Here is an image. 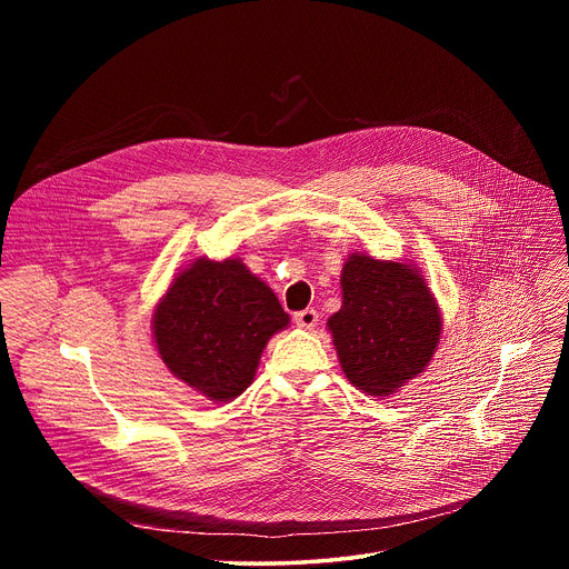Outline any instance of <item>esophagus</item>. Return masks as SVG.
Listing matches in <instances>:
<instances>
[{
    "label": "esophagus",
    "mask_w": 569,
    "mask_h": 569,
    "mask_svg": "<svg viewBox=\"0 0 569 569\" xmlns=\"http://www.w3.org/2000/svg\"><path fill=\"white\" fill-rule=\"evenodd\" d=\"M317 321H319V315H317V310H312V308H306V310H299L297 315H295V323L299 329H312V327H317Z\"/></svg>",
    "instance_id": "esophagus-1"
}]
</instances>
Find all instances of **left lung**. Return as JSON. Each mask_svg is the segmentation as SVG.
Masks as SVG:
<instances>
[{
  "instance_id": "left-lung-1",
  "label": "left lung",
  "mask_w": 569,
  "mask_h": 569,
  "mask_svg": "<svg viewBox=\"0 0 569 569\" xmlns=\"http://www.w3.org/2000/svg\"><path fill=\"white\" fill-rule=\"evenodd\" d=\"M342 308L327 327L345 376L369 396H389L430 365L441 310L417 266L351 254L342 268Z\"/></svg>"
}]
</instances>
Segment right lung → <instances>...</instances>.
I'll return each instance as SVG.
<instances>
[{
    "mask_svg": "<svg viewBox=\"0 0 569 569\" xmlns=\"http://www.w3.org/2000/svg\"><path fill=\"white\" fill-rule=\"evenodd\" d=\"M290 323L272 288L240 259H196L152 312V338L169 371L213 402L250 387L268 340Z\"/></svg>",
    "mask_w": 569,
    "mask_h": 569,
    "instance_id": "right-lung-1",
    "label": "right lung"
}]
</instances>
